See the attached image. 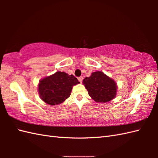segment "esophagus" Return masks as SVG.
Masks as SVG:
<instances>
[{"mask_svg": "<svg viewBox=\"0 0 158 158\" xmlns=\"http://www.w3.org/2000/svg\"><path fill=\"white\" fill-rule=\"evenodd\" d=\"M78 80L79 81L81 82V83H82V81H83V77H78Z\"/></svg>", "mask_w": 158, "mask_h": 158, "instance_id": "esophagus-1", "label": "esophagus"}]
</instances>
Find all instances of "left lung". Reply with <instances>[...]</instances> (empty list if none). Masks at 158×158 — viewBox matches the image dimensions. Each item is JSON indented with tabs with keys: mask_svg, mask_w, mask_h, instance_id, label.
<instances>
[{
	"mask_svg": "<svg viewBox=\"0 0 158 158\" xmlns=\"http://www.w3.org/2000/svg\"><path fill=\"white\" fill-rule=\"evenodd\" d=\"M89 96L97 102H107L117 96L116 82L102 71H96L83 80Z\"/></svg>",
	"mask_w": 158,
	"mask_h": 158,
	"instance_id": "1",
	"label": "left lung"
}]
</instances>
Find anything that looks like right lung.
<instances>
[{
    "instance_id": "right-lung-1",
    "label": "right lung",
    "mask_w": 158,
    "mask_h": 158,
    "mask_svg": "<svg viewBox=\"0 0 158 158\" xmlns=\"http://www.w3.org/2000/svg\"><path fill=\"white\" fill-rule=\"evenodd\" d=\"M80 83L76 77L64 72L57 71L39 81L38 92L40 98L49 105L63 103L70 96L73 87Z\"/></svg>"
}]
</instances>
